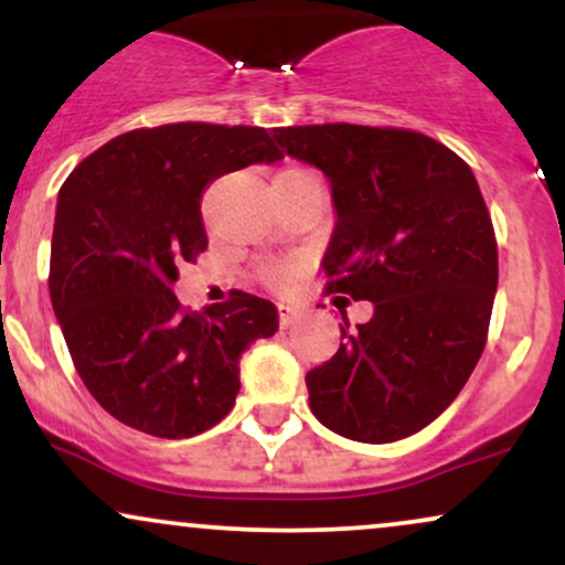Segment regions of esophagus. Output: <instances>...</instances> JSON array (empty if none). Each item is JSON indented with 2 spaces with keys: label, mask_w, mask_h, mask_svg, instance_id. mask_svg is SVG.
I'll list each match as a JSON object with an SVG mask.
<instances>
[{
  "label": "esophagus",
  "mask_w": 565,
  "mask_h": 565,
  "mask_svg": "<svg viewBox=\"0 0 565 565\" xmlns=\"http://www.w3.org/2000/svg\"><path fill=\"white\" fill-rule=\"evenodd\" d=\"M278 321H281V329H291L300 321V310H295L291 305H278Z\"/></svg>",
  "instance_id": "34e87169"
}]
</instances>
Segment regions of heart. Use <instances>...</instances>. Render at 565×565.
<instances>
[{
  "label": "heart",
  "mask_w": 565,
  "mask_h": 565,
  "mask_svg": "<svg viewBox=\"0 0 565 565\" xmlns=\"http://www.w3.org/2000/svg\"><path fill=\"white\" fill-rule=\"evenodd\" d=\"M287 172H295V170H284L278 174H287ZM291 276H295L291 265H274V268L265 270V278H268V284H274V287H287V284L291 281Z\"/></svg>",
  "instance_id": "1"
}]
</instances>
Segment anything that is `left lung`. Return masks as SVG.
I'll return each instance as SVG.
<instances>
[{
  "label": "left lung",
  "mask_w": 565,
  "mask_h": 565,
  "mask_svg": "<svg viewBox=\"0 0 565 565\" xmlns=\"http://www.w3.org/2000/svg\"><path fill=\"white\" fill-rule=\"evenodd\" d=\"M274 140L332 185L327 289L374 305L305 377L310 412L361 444L412 436L457 398L489 334L499 263L476 174L412 129L278 127Z\"/></svg>",
  "instance_id": "left-lung-1"
}]
</instances>
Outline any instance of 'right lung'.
Returning <instances> with one entry per match:
<instances>
[{
    "instance_id": "right-lung-1",
    "label": "right lung",
    "mask_w": 565,
    "mask_h": 565,
    "mask_svg": "<svg viewBox=\"0 0 565 565\" xmlns=\"http://www.w3.org/2000/svg\"><path fill=\"white\" fill-rule=\"evenodd\" d=\"M281 159L263 127L180 121L108 140L63 183L50 300L82 382L119 423L191 438L236 404L238 359L276 334V305L233 291L185 313L172 284L206 249V185Z\"/></svg>"
}]
</instances>
